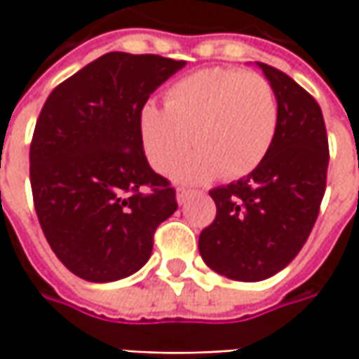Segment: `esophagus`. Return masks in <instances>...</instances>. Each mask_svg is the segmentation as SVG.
<instances>
[{
  "label": "esophagus",
  "mask_w": 359,
  "mask_h": 359,
  "mask_svg": "<svg viewBox=\"0 0 359 359\" xmlns=\"http://www.w3.org/2000/svg\"><path fill=\"white\" fill-rule=\"evenodd\" d=\"M189 196H191V189H186V187H180L177 189V201L180 203H186L189 200Z\"/></svg>",
  "instance_id": "obj_1"
}]
</instances>
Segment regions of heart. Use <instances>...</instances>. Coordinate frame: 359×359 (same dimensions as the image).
Returning <instances> with one entry per match:
<instances>
[{
    "label": "heart",
    "instance_id": "b5f03b06",
    "mask_svg": "<svg viewBox=\"0 0 359 359\" xmlns=\"http://www.w3.org/2000/svg\"><path fill=\"white\" fill-rule=\"evenodd\" d=\"M140 130L149 163L186 184L248 175L266 159L278 131V102L268 81L241 69H203L175 81L165 107L147 102Z\"/></svg>",
    "mask_w": 359,
    "mask_h": 359
}]
</instances>
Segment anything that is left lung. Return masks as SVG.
<instances>
[{
  "label": "left lung",
  "mask_w": 359,
  "mask_h": 359,
  "mask_svg": "<svg viewBox=\"0 0 359 359\" xmlns=\"http://www.w3.org/2000/svg\"><path fill=\"white\" fill-rule=\"evenodd\" d=\"M257 65L278 100L276 140L254 172L210 191L217 212L200 233L203 262L238 282L271 278L299 254L320 214L330 161L318 102L283 72Z\"/></svg>",
  "instance_id": "8db88e82"
}]
</instances>
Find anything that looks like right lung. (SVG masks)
I'll return each instance as SVG.
<instances>
[{"instance_id":"add662e5","label":"right lung","mask_w":359,"mask_h":359,"mask_svg":"<svg viewBox=\"0 0 359 359\" xmlns=\"http://www.w3.org/2000/svg\"><path fill=\"white\" fill-rule=\"evenodd\" d=\"M184 65L111 51L62 81L41 107L29 145L35 214L53 254L81 280L135 273L177 210L170 180L145 159L140 114Z\"/></svg>"}]
</instances>
